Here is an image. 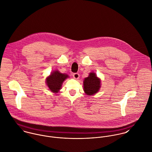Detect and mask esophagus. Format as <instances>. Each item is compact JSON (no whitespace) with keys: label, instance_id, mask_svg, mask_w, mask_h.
<instances>
[{"label":"esophagus","instance_id":"obj_1","mask_svg":"<svg viewBox=\"0 0 152 152\" xmlns=\"http://www.w3.org/2000/svg\"><path fill=\"white\" fill-rule=\"evenodd\" d=\"M73 77H74L75 79H77L79 78L80 75H79V74L78 73H75L73 74Z\"/></svg>","mask_w":152,"mask_h":152}]
</instances>
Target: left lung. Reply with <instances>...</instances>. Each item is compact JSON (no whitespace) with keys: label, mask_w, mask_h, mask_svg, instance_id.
Instances as JSON below:
<instances>
[{"label":"left lung","mask_w":152,"mask_h":152,"mask_svg":"<svg viewBox=\"0 0 152 152\" xmlns=\"http://www.w3.org/2000/svg\"><path fill=\"white\" fill-rule=\"evenodd\" d=\"M84 91L88 95H93L99 91L100 87V80L94 73H91L83 81Z\"/></svg>","instance_id":"8db88e82"}]
</instances>
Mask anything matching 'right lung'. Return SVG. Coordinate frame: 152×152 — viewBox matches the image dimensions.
<instances>
[{
  "label": "right lung",
  "mask_w": 152,
  "mask_h": 152,
  "mask_svg": "<svg viewBox=\"0 0 152 152\" xmlns=\"http://www.w3.org/2000/svg\"><path fill=\"white\" fill-rule=\"evenodd\" d=\"M68 77V75L62 74L56 70L51 73L46 79V84L51 91L58 93L61 89L63 82Z\"/></svg>",
  "instance_id": "obj_1"
}]
</instances>
